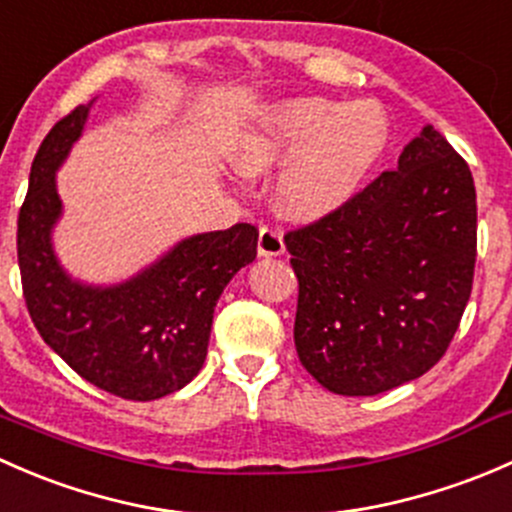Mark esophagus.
<instances>
[{
  "label": "esophagus",
  "mask_w": 512,
  "mask_h": 512,
  "mask_svg": "<svg viewBox=\"0 0 512 512\" xmlns=\"http://www.w3.org/2000/svg\"><path fill=\"white\" fill-rule=\"evenodd\" d=\"M286 251L283 236L276 226H263L258 231V256H281Z\"/></svg>",
  "instance_id": "1"
}]
</instances>
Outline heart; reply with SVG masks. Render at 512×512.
Returning <instances> with one entry per match:
<instances>
[{
    "label": "heart",
    "mask_w": 512,
    "mask_h": 512,
    "mask_svg": "<svg viewBox=\"0 0 512 512\" xmlns=\"http://www.w3.org/2000/svg\"><path fill=\"white\" fill-rule=\"evenodd\" d=\"M387 145L389 118L374 100L300 96L258 105L229 140L226 157L244 177L283 165L276 179L278 212L318 221L360 192Z\"/></svg>",
    "instance_id": "heart-1"
}]
</instances>
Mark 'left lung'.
Here are the masks:
<instances>
[{
	"label": "left lung",
	"mask_w": 512,
	"mask_h": 512,
	"mask_svg": "<svg viewBox=\"0 0 512 512\" xmlns=\"http://www.w3.org/2000/svg\"><path fill=\"white\" fill-rule=\"evenodd\" d=\"M298 276L295 350L325 389L372 397L429 372L471 298L476 187L424 125L394 172L305 229L288 231Z\"/></svg>",
	"instance_id": "left-lung-1"
}]
</instances>
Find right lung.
Listing matches in <instances>:
<instances>
[{"label": "right lung", "mask_w": 512, "mask_h": 512, "mask_svg": "<svg viewBox=\"0 0 512 512\" xmlns=\"http://www.w3.org/2000/svg\"><path fill=\"white\" fill-rule=\"evenodd\" d=\"M91 108L93 100L59 120L31 162L17 229L21 286L36 330L71 370L115 397L152 402L202 370L219 295L256 258L258 231L234 224L187 236L110 286L73 278L54 249L63 217L56 172Z\"/></svg>", "instance_id": "1"}]
</instances>
